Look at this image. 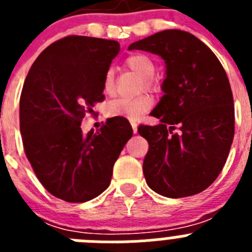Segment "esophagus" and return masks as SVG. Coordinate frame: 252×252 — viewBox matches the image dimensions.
I'll return each mask as SVG.
<instances>
[{"label": "esophagus", "instance_id": "34e87169", "mask_svg": "<svg viewBox=\"0 0 252 252\" xmlns=\"http://www.w3.org/2000/svg\"><path fill=\"white\" fill-rule=\"evenodd\" d=\"M130 124H131V127H132L133 133H136L137 132V122H136V120L130 119Z\"/></svg>", "mask_w": 252, "mask_h": 252}]
</instances>
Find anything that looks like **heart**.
I'll return each instance as SVG.
<instances>
[{"label": "heart", "mask_w": 252, "mask_h": 252, "mask_svg": "<svg viewBox=\"0 0 252 252\" xmlns=\"http://www.w3.org/2000/svg\"><path fill=\"white\" fill-rule=\"evenodd\" d=\"M125 64L130 70L141 77V88L158 92L160 90V82L154 77L155 63L149 55L142 53H133L125 60ZM102 91L106 95H113L116 92V81L113 69H107L102 79ZM153 106L150 95L141 94L135 98H119L107 106L110 116H124L128 119H137L142 113L149 111Z\"/></svg>", "instance_id": "heart-1"}]
</instances>
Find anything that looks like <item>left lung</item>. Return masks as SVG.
<instances>
[{
	"label": "left lung",
	"instance_id": "obj_1",
	"mask_svg": "<svg viewBox=\"0 0 252 252\" xmlns=\"http://www.w3.org/2000/svg\"><path fill=\"white\" fill-rule=\"evenodd\" d=\"M130 50L165 60L164 95L151 115L157 126L140 125L149 142L146 183L158 194L183 198L203 192L220 175L235 133L230 82L213 51L182 30H164L139 40Z\"/></svg>",
	"mask_w": 252,
	"mask_h": 252
}]
</instances>
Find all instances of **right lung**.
I'll return each instance as SVG.
<instances>
[{"instance_id": "add662e5", "label": "right lung", "mask_w": 252, "mask_h": 252, "mask_svg": "<svg viewBox=\"0 0 252 252\" xmlns=\"http://www.w3.org/2000/svg\"><path fill=\"white\" fill-rule=\"evenodd\" d=\"M115 40L66 36L31 65L20 97V131L26 157L44 188L70 203L91 201L111 183L115 161L132 136L125 117L98 132H82L87 112L104 99L102 79L119 54Z\"/></svg>"}]
</instances>
